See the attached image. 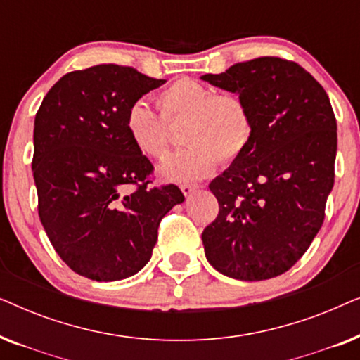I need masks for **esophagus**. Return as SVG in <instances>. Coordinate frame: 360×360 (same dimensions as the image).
I'll list each match as a JSON object with an SVG mask.
<instances>
[{
    "label": "esophagus",
    "instance_id": "1",
    "mask_svg": "<svg viewBox=\"0 0 360 360\" xmlns=\"http://www.w3.org/2000/svg\"><path fill=\"white\" fill-rule=\"evenodd\" d=\"M196 188H198V185H193V184H184V185H180V190H181V193H184L186 198H188V196H191L196 191Z\"/></svg>",
    "mask_w": 360,
    "mask_h": 360
}]
</instances>
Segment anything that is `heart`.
<instances>
[{
  "label": "heart",
  "instance_id": "b5f03b06",
  "mask_svg": "<svg viewBox=\"0 0 360 360\" xmlns=\"http://www.w3.org/2000/svg\"><path fill=\"white\" fill-rule=\"evenodd\" d=\"M157 108L137 100L127 108L126 131L137 150L160 160L169 154L170 132L167 122L185 120L184 141L188 146L162 165L172 180H195L210 175L218 162L231 164L248 150L254 134V120L243 98L219 93L208 85L180 78L157 95Z\"/></svg>",
  "mask_w": 360,
  "mask_h": 360
}]
</instances>
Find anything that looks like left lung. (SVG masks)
Wrapping results in <instances>:
<instances>
[{"instance_id": "1", "label": "left lung", "mask_w": 360, "mask_h": 360, "mask_svg": "<svg viewBox=\"0 0 360 360\" xmlns=\"http://www.w3.org/2000/svg\"><path fill=\"white\" fill-rule=\"evenodd\" d=\"M201 80L248 103V150L210 184L219 213L201 234L208 262L238 280L287 272L324 221L338 126L324 88L292 60L259 57Z\"/></svg>"}]
</instances>
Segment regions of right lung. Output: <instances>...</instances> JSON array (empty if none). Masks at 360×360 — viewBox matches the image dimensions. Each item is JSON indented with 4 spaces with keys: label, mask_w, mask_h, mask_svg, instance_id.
I'll return each instance as SVG.
<instances>
[{
    "label": "right lung",
    "mask_w": 360,
    "mask_h": 360,
    "mask_svg": "<svg viewBox=\"0 0 360 360\" xmlns=\"http://www.w3.org/2000/svg\"><path fill=\"white\" fill-rule=\"evenodd\" d=\"M164 83L101 63L63 75L39 108V218L56 252L82 277L115 282L139 272L162 218L185 200L176 185L149 186L154 165L126 131L127 108Z\"/></svg>",
    "instance_id": "1"
}]
</instances>
